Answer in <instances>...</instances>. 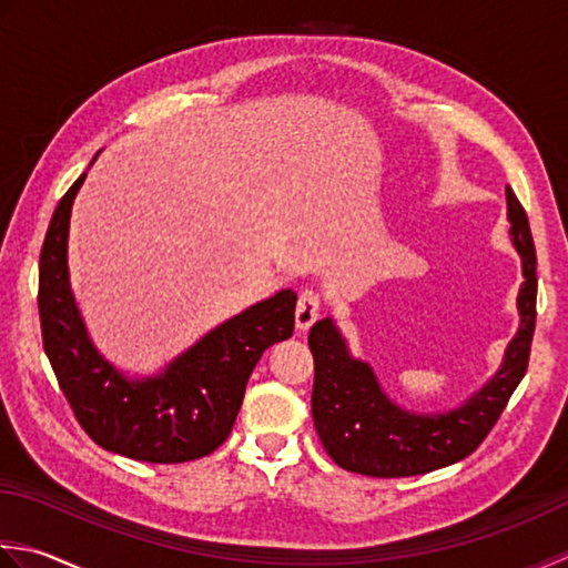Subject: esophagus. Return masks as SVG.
<instances>
[{"instance_id":"obj_1","label":"esophagus","mask_w":568,"mask_h":568,"mask_svg":"<svg viewBox=\"0 0 568 568\" xmlns=\"http://www.w3.org/2000/svg\"><path fill=\"white\" fill-rule=\"evenodd\" d=\"M321 311V294L314 292V288H304L298 294V304H296V328L306 331L311 323L318 318Z\"/></svg>"}]
</instances>
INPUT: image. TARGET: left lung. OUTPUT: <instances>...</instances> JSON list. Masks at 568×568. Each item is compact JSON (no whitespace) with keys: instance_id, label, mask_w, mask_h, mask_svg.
Returning a JSON list of instances; mask_svg holds the SVG:
<instances>
[{"instance_id":"left-lung-1","label":"left lung","mask_w":568,"mask_h":568,"mask_svg":"<svg viewBox=\"0 0 568 568\" xmlns=\"http://www.w3.org/2000/svg\"><path fill=\"white\" fill-rule=\"evenodd\" d=\"M510 237L523 254L525 282L519 288V331L505 363L488 385L448 414H409L392 404L367 363L353 361L331 318L314 323L308 348L314 353L311 412L323 448L341 468L373 478L424 476L458 463L476 450L500 419L523 382L537 323V252L529 220L507 186Z\"/></svg>"}]
</instances>
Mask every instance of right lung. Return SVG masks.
Here are the masks:
<instances>
[{
  "instance_id": "right-lung-1",
  "label": "right lung",
  "mask_w": 568,
  "mask_h": 568,
  "mask_svg": "<svg viewBox=\"0 0 568 568\" xmlns=\"http://www.w3.org/2000/svg\"><path fill=\"white\" fill-rule=\"evenodd\" d=\"M80 176L58 201L39 260L43 351L58 387L85 434L112 454L146 463L203 458L233 432L254 365L270 345L292 338V288L225 321L169 365L164 375L130 382L92 348L68 286V223Z\"/></svg>"
}]
</instances>
